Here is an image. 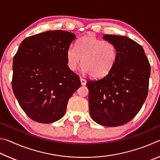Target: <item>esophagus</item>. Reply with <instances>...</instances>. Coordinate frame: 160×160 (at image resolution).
Returning a JSON list of instances; mask_svg holds the SVG:
<instances>
[{
	"label": "esophagus",
	"instance_id": "obj_1",
	"mask_svg": "<svg viewBox=\"0 0 160 160\" xmlns=\"http://www.w3.org/2000/svg\"><path fill=\"white\" fill-rule=\"evenodd\" d=\"M80 82H81V85H86L87 81H86V80L83 79V78H80Z\"/></svg>",
	"mask_w": 160,
	"mask_h": 160
}]
</instances>
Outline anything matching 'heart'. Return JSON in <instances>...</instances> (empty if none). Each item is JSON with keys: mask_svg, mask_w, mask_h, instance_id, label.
<instances>
[{"mask_svg": "<svg viewBox=\"0 0 160 160\" xmlns=\"http://www.w3.org/2000/svg\"><path fill=\"white\" fill-rule=\"evenodd\" d=\"M69 68L75 71L82 61L84 70L94 78H102L113 69L118 59V51L112 42L105 41L94 35L83 37L77 48L70 46L67 51Z\"/></svg>", "mask_w": 160, "mask_h": 160, "instance_id": "obj_1", "label": "heart"}]
</instances>
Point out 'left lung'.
I'll list each match as a JSON object with an SVG mask.
<instances>
[{"instance_id":"obj_1","label":"left lung","mask_w":160,"mask_h":160,"mask_svg":"<svg viewBox=\"0 0 160 160\" xmlns=\"http://www.w3.org/2000/svg\"><path fill=\"white\" fill-rule=\"evenodd\" d=\"M103 39L116 45L118 59L107 75L87 82L89 108L99 125L118 126L131 121L147 98L150 66L142 47L130 38L104 34Z\"/></svg>"}]
</instances>
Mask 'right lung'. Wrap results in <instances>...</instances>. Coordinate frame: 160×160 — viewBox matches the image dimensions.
Here are the masks:
<instances>
[{
  "instance_id": "add662e5",
  "label": "right lung",
  "mask_w": 160,
  "mask_h": 160,
  "mask_svg": "<svg viewBox=\"0 0 160 160\" xmlns=\"http://www.w3.org/2000/svg\"><path fill=\"white\" fill-rule=\"evenodd\" d=\"M71 32L48 31L26 38L13 58L12 88L20 107L42 123L63 117L70 97L81 85L67 65Z\"/></svg>"
}]
</instances>
